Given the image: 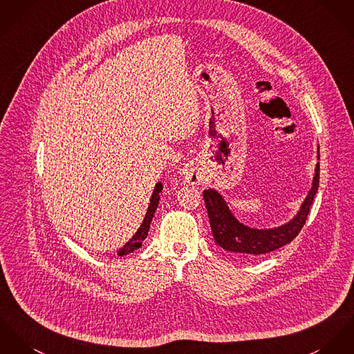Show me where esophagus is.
<instances>
[{"instance_id": "obj_1", "label": "esophagus", "mask_w": 354, "mask_h": 354, "mask_svg": "<svg viewBox=\"0 0 354 354\" xmlns=\"http://www.w3.org/2000/svg\"><path fill=\"white\" fill-rule=\"evenodd\" d=\"M183 179L190 183V185H196L202 179V171L199 165L195 163L189 164L183 169Z\"/></svg>"}]
</instances>
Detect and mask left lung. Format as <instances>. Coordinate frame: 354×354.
I'll return each instance as SVG.
<instances>
[{
    "label": "left lung",
    "instance_id": "obj_1",
    "mask_svg": "<svg viewBox=\"0 0 354 354\" xmlns=\"http://www.w3.org/2000/svg\"><path fill=\"white\" fill-rule=\"evenodd\" d=\"M318 186L319 163L317 164L315 168V176L313 180L311 191L303 202L297 217L283 226L268 230H257L244 226L232 216L223 198L217 191H203V199L216 243L225 250L245 257H257L291 243L299 234L303 225L307 221V216L310 213L314 196L318 191Z\"/></svg>",
    "mask_w": 354,
    "mask_h": 354
}]
</instances>
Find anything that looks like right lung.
Masks as SVG:
<instances>
[{
    "label": "right lung",
    "mask_w": 354,
    "mask_h": 354,
    "mask_svg": "<svg viewBox=\"0 0 354 354\" xmlns=\"http://www.w3.org/2000/svg\"><path fill=\"white\" fill-rule=\"evenodd\" d=\"M162 190H163V185H162V183H158L156 187H155V190H153V194H152L151 203H149V206H148L147 214H145V218H144L141 226L138 227L136 234L131 239V241H128L127 244L124 245V246L117 252L118 256H124V254H128V253L135 252V250H137V249L142 245V241L147 239L151 221H152L153 214H155V212H156V207H158V205H159V199H160L159 194H160V191Z\"/></svg>",
    "instance_id": "1"
}]
</instances>
